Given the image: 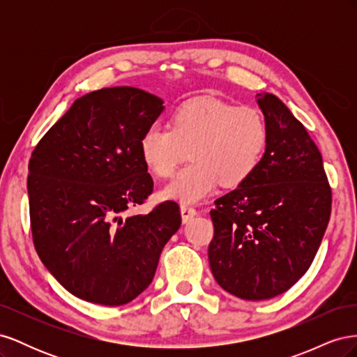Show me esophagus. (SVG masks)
Here are the masks:
<instances>
[{
  "mask_svg": "<svg viewBox=\"0 0 357 357\" xmlns=\"http://www.w3.org/2000/svg\"><path fill=\"white\" fill-rule=\"evenodd\" d=\"M180 211H181V218H183V222L188 223L190 219H193L197 215V208L192 207V205H186L183 204L180 207Z\"/></svg>",
  "mask_w": 357,
  "mask_h": 357,
  "instance_id": "1",
  "label": "esophagus"
}]
</instances>
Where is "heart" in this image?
Returning a JSON list of instances; mask_svg holds the SVG:
<instances>
[{
	"instance_id": "heart-1",
	"label": "heart",
	"mask_w": 357,
	"mask_h": 357,
	"mask_svg": "<svg viewBox=\"0 0 357 357\" xmlns=\"http://www.w3.org/2000/svg\"><path fill=\"white\" fill-rule=\"evenodd\" d=\"M268 126L253 107H235L215 98L192 100L172 113L171 123L150 125L139 138V153L158 177H168L186 158L190 162L172 177L164 195L197 202L214 188L238 186L261 164Z\"/></svg>"
}]
</instances>
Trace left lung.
Listing matches in <instances>:
<instances>
[{
  "instance_id": "left-lung-1",
  "label": "left lung",
  "mask_w": 357,
  "mask_h": 357,
  "mask_svg": "<svg viewBox=\"0 0 357 357\" xmlns=\"http://www.w3.org/2000/svg\"><path fill=\"white\" fill-rule=\"evenodd\" d=\"M268 143L253 174L210 211L215 282L247 301L284 294L312 264L331 218L332 190L305 126L273 93H257Z\"/></svg>"
}]
</instances>
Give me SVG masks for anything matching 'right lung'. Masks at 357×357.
Masks as SVG:
<instances>
[{
	"mask_svg": "<svg viewBox=\"0 0 357 357\" xmlns=\"http://www.w3.org/2000/svg\"><path fill=\"white\" fill-rule=\"evenodd\" d=\"M162 104L131 86L93 91L74 101L31 155L32 241L52 275L80 299L109 307L135 299L180 228L174 201L128 215L153 192L139 138Z\"/></svg>",
	"mask_w": 357,
	"mask_h": 357,
	"instance_id": "add662e5",
	"label": "right lung"
}]
</instances>
